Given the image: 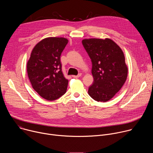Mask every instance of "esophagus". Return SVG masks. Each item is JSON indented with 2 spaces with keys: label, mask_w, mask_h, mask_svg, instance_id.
<instances>
[{
  "label": "esophagus",
  "mask_w": 153,
  "mask_h": 153,
  "mask_svg": "<svg viewBox=\"0 0 153 153\" xmlns=\"http://www.w3.org/2000/svg\"><path fill=\"white\" fill-rule=\"evenodd\" d=\"M80 76H81V74L80 73V74H77V76H73V77H74V78H78V77H80Z\"/></svg>",
  "instance_id": "34e87169"
}]
</instances>
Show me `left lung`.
Here are the masks:
<instances>
[{"label": "left lung", "instance_id": "obj_1", "mask_svg": "<svg viewBox=\"0 0 153 153\" xmlns=\"http://www.w3.org/2000/svg\"><path fill=\"white\" fill-rule=\"evenodd\" d=\"M92 62L93 84L88 94L97 102L113 98L125 83L128 68L121 48L110 39H89L82 41Z\"/></svg>", "mask_w": 153, "mask_h": 153}]
</instances>
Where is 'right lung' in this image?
Returning <instances> with one entry per match:
<instances>
[{
  "label": "right lung",
  "mask_w": 153,
  "mask_h": 153,
  "mask_svg": "<svg viewBox=\"0 0 153 153\" xmlns=\"http://www.w3.org/2000/svg\"><path fill=\"white\" fill-rule=\"evenodd\" d=\"M68 40L48 37L33 48L27 63L28 78L34 90L43 99L54 100L67 91L68 80L62 72L60 55Z\"/></svg>",
  "instance_id": "add662e5"
}]
</instances>
